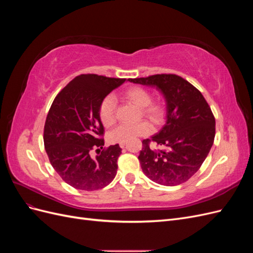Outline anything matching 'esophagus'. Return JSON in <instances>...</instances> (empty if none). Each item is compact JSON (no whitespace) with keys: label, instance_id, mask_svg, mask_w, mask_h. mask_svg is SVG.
Returning a JSON list of instances; mask_svg holds the SVG:
<instances>
[{"label":"esophagus","instance_id":"34e87169","mask_svg":"<svg viewBox=\"0 0 253 253\" xmlns=\"http://www.w3.org/2000/svg\"><path fill=\"white\" fill-rule=\"evenodd\" d=\"M119 145H120V148L124 149V148H125V145H126V143H125V142H120V143H119Z\"/></svg>","mask_w":253,"mask_h":253}]
</instances>
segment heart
<instances>
[{
	"label": "heart",
	"mask_w": 253,
	"mask_h": 253,
	"mask_svg": "<svg viewBox=\"0 0 253 253\" xmlns=\"http://www.w3.org/2000/svg\"><path fill=\"white\" fill-rule=\"evenodd\" d=\"M124 100L140 108L139 117L147 119L153 126L163 124L166 117L167 105L160 98L152 99L151 91L140 85H134L126 88L121 95ZM99 117L105 127L113 126L117 121V102L114 96H106L99 106ZM152 132L148 122L142 121L133 126L122 125L109 134V140L113 143L126 142L136 137L147 136Z\"/></svg>",
	"instance_id": "1"
}]
</instances>
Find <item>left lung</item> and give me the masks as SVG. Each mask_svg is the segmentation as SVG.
Here are the masks:
<instances>
[{
	"label": "left lung",
	"mask_w": 253,
	"mask_h": 253,
	"mask_svg": "<svg viewBox=\"0 0 253 253\" xmlns=\"http://www.w3.org/2000/svg\"><path fill=\"white\" fill-rule=\"evenodd\" d=\"M156 86L167 100V122L151 139L142 140L138 159L143 173L163 186L186 182L200 170L215 136V118L203 94L175 74L129 80ZM154 143L162 149L156 150Z\"/></svg>",
	"instance_id": "obj_1"
}]
</instances>
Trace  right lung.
Here are the masks:
<instances>
[{
    "label": "right lung",
    "instance_id": "1",
    "mask_svg": "<svg viewBox=\"0 0 253 253\" xmlns=\"http://www.w3.org/2000/svg\"><path fill=\"white\" fill-rule=\"evenodd\" d=\"M126 81L95 74L74 78L60 90L44 126V147L53 169L68 185L85 191L108 186L117 174L119 144L103 148L99 106ZM97 153L91 157V152Z\"/></svg>",
    "mask_w": 253,
    "mask_h": 253
}]
</instances>
